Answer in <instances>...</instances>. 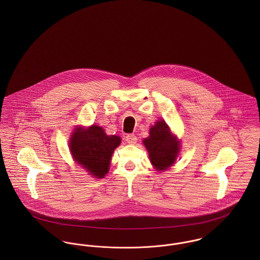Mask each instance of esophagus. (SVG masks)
I'll return each mask as SVG.
<instances>
[{"instance_id": "obj_1", "label": "esophagus", "mask_w": 260, "mask_h": 260, "mask_svg": "<svg viewBox=\"0 0 260 260\" xmlns=\"http://www.w3.org/2000/svg\"><path fill=\"white\" fill-rule=\"evenodd\" d=\"M125 140L129 144H136L137 142V137L134 134H128L125 136Z\"/></svg>"}]
</instances>
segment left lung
<instances>
[{"label": "left lung", "instance_id": "left-lung-1", "mask_svg": "<svg viewBox=\"0 0 260 260\" xmlns=\"http://www.w3.org/2000/svg\"><path fill=\"white\" fill-rule=\"evenodd\" d=\"M149 134L143 143L148 150L150 161L158 171L166 170L175 162L180 144L162 120L156 122Z\"/></svg>", "mask_w": 260, "mask_h": 260}]
</instances>
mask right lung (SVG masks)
I'll use <instances>...</instances> for the list:
<instances>
[{"instance_id":"obj_1","label":"right lung","mask_w":260,"mask_h":260,"mask_svg":"<svg viewBox=\"0 0 260 260\" xmlns=\"http://www.w3.org/2000/svg\"><path fill=\"white\" fill-rule=\"evenodd\" d=\"M120 142L119 136H108L104 129L93 125L88 129L76 128L70 141V150L75 160L86 171L96 178H103L108 172L112 153Z\"/></svg>"}]
</instances>
